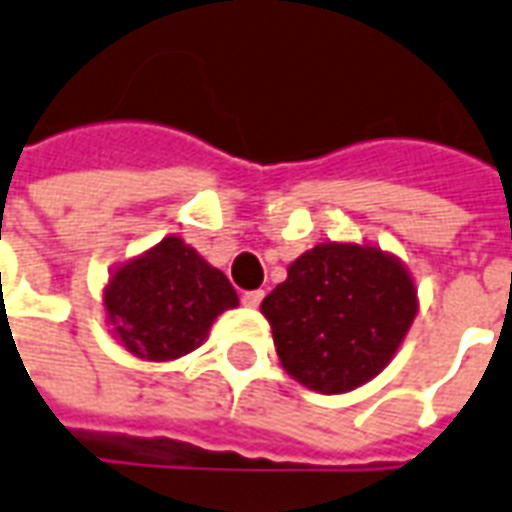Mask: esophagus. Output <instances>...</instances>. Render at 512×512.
Listing matches in <instances>:
<instances>
[{"label": "esophagus", "instance_id": "34e87169", "mask_svg": "<svg viewBox=\"0 0 512 512\" xmlns=\"http://www.w3.org/2000/svg\"><path fill=\"white\" fill-rule=\"evenodd\" d=\"M261 299H264V291H245V294H242V305L259 307Z\"/></svg>", "mask_w": 512, "mask_h": 512}]
</instances>
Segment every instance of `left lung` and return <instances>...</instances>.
Here are the masks:
<instances>
[{"mask_svg":"<svg viewBox=\"0 0 512 512\" xmlns=\"http://www.w3.org/2000/svg\"><path fill=\"white\" fill-rule=\"evenodd\" d=\"M283 370L345 394L386 370L418 313L405 261L370 242H318L261 302Z\"/></svg>","mask_w":512,"mask_h":512,"instance_id":"left-lung-1","label":"left lung"}]
</instances>
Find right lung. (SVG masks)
Listing matches in <instances>:
<instances>
[{"label": "right lung", "mask_w": 512, "mask_h": 512, "mask_svg": "<svg viewBox=\"0 0 512 512\" xmlns=\"http://www.w3.org/2000/svg\"><path fill=\"white\" fill-rule=\"evenodd\" d=\"M102 305L121 348L142 361H175L197 351L240 299L224 272L172 234L110 272Z\"/></svg>", "instance_id": "obj_1"}]
</instances>
